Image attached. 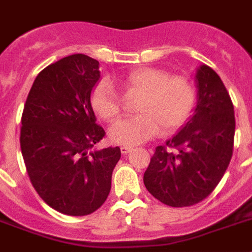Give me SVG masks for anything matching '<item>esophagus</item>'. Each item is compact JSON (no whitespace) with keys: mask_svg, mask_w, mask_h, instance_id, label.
Returning <instances> with one entry per match:
<instances>
[{"mask_svg":"<svg viewBox=\"0 0 252 252\" xmlns=\"http://www.w3.org/2000/svg\"><path fill=\"white\" fill-rule=\"evenodd\" d=\"M131 150L130 147H121V153L124 154V156H126V154H128Z\"/></svg>","mask_w":252,"mask_h":252,"instance_id":"esophagus-1","label":"esophagus"}]
</instances>
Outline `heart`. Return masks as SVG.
Here are the masks:
<instances>
[{
  "mask_svg": "<svg viewBox=\"0 0 252 252\" xmlns=\"http://www.w3.org/2000/svg\"><path fill=\"white\" fill-rule=\"evenodd\" d=\"M125 94L140 96L139 116L116 122L109 128L112 143L134 147L156 136L168 135L185 124L195 103V90L184 76H169L156 67H139L118 80ZM94 113L107 122L120 116V98L109 81L102 80L90 95Z\"/></svg>",
  "mask_w": 252,
  "mask_h": 252,
  "instance_id": "b5f03b06",
  "label": "heart"
}]
</instances>
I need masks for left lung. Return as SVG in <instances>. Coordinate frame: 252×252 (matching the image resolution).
Returning <instances> with one entry per match:
<instances>
[{"instance_id": "obj_1", "label": "left lung", "mask_w": 252, "mask_h": 252, "mask_svg": "<svg viewBox=\"0 0 252 252\" xmlns=\"http://www.w3.org/2000/svg\"><path fill=\"white\" fill-rule=\"evenodd\" d=\"M197 102L193 116L167 147H157L144 173L153 196L173 208L208 197L222 180L233 153L234 111L216 71L201 64L195 75Z\"/></svg>"}]
</instances>
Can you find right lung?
<instances>
[{
	"instance_id": "add662e5",
	"label": "right lung",
	"mask_w": 252,
	"mask_h": 252,
	"mask_svg": "<svg viewBox=\"0 0 252 252\" xmlns=\"http://www.w3.org/2000/svg\"><path fill=\"white\" fill-rule=\"evenodd\" d=\"M99 77L96 60L71 55L40 71L24 105L20 147L30 182L66 216L99 209L121 158L118 147L94 150L105 135L90 104Z\"/></svg>"
}]
</instances>
